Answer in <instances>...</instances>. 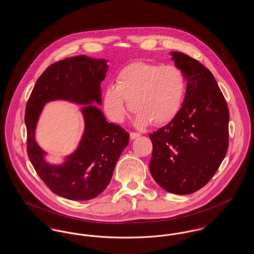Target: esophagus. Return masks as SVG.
Wrapping results in <instances>:
<instances>
[{"instance_id":"obj_1","label":"esophagus","mask_w":254,"mask_h":254,"mask_svg":"<svg viewBox=\"0 0 254 254\" xmlns=\"http://www.w3.org/2000/svg\"><path fill=\"white\" fill-rule=\"evenodd\" d=\"M129 136H130V139H131V140H135L136 138L140 137L141 134H140V133L130 132Z\"/></svg>"}]
</instances>
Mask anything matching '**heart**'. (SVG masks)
Here are the masks:
<instances>
[{
	"label": "heart",
	"mask_w": 254,
	"mask_h": 254,
	"mask_svg": "<svg viewBox=\"0 0 254 254\" xmlns=\"http://www.w3.org/2000/svg\"><path fill=\"white\" fill-rule=\"evenodd\" d=\"M186 92L187 81L178 67L137 62L124 67L116 84L107 87L103 108L109 120L123 123L130 110L129 102L137 112L136 127H145L151 122L163 126L179 114Z\"/></svg>",
	"instance_id": "obj_1"
}]
</instances>
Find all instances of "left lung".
<instances>
[{"label":"left lung","instance_id":"obj_1","mask_svg":"<svg viewBox=\"0 0 254 254\" xmlns=\"http://www.w3.org/2000/svg\"><path fill=\"white\" fill-rule=\"evenodd\" d=\"M169 54L188 81L187 92L176 118L149 134V170L162 189L187 195L205 186L226 156L230 112L212 73L187 54Z\"/></svg>","mask_w":254,"mask_h":254}]
</instances>
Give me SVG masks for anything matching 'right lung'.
I'll use <instances>...</instances> for the list:
<instances>
[{
	"mask_svg": "<svg viewBox=\"0 0 254 254\" xmlns=\"http://www.w3.org/2000/svg\"><path fill=\"white\" fill-rule=\"evenodd\" d=\"M109 69L107 59L80 55L49 66L37 80L26 105L24 122L28 157L49 190L63 198L86 201L102 193L116 163L129 143V134L107 121L102 106L101 83ZM53 100L83 105L85 128L76 149L61 164L46 161L48 154L36 143V128L44 106Z\"/></svg>",
	"mask_w": 254,
	"mask_h": 254,
	"instance_id": "1",
	"label": "right lung"
}]
</instances>
